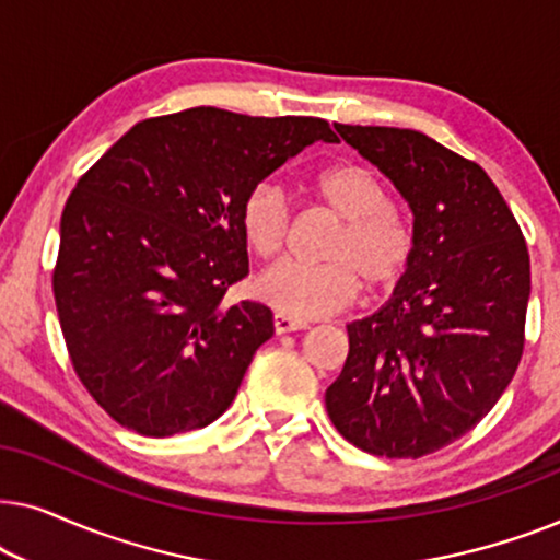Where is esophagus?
<instances>
[{"label": "esophagus", "instance_id": "obj_1", "mask_svg": "<svg viewBox=\"0 0 560 560\" xmlns=\"http://www.w3.org/2000/svg\"><path fill=\"white\" fill-rule=\"evenodd\" d=\"M272 324H275V331H278V334H290V331H303V328H308V320H301V318L285 316V313H275Z\"/></svg>", "mask_w": 560, "mask_h": 560}]
</instances>
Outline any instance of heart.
I'll return each instance as SVG.
<instances>
[{"instance_id":"b5f03b06","label":"heart","mask_w":560,"mask_h":560,"mask_svg":"<svg viewBox=\"0 0 560 560\" xmlns=\"http://www.w3.org/2000/svg\"><path fill=\"white\" fill-rule=\"evenodd\" d=\"M313 194L339 219L320 265L280 262L255 282L257 295L285 316L316 318L354 301L359 285L380 295L408 275L416 232L389 203V190L370 167L339 163L313 178ZM240 226L257 257L280 255L290 234V209L280 188L259 183L244 196Z\"/></svg>"}]
</instances>
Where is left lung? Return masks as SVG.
Listing matches in <instances>:
<instances>
[{"label":"left lung","mask_w":560,"mask_h":560,"mask_svg":"<svg viewBox=\"0 0 560 560\" xmlns=\"http://www.w3.org/2000/svg\"><path fill=\"white\" fill-rule=\"evenodd\" d=\"M412 211L416 257L377 313L347 326L326 410L343 439L420 458L469 433L525 347L530 255L492 178L416 129L334 125Z\"/></svg>","instance_id":"1"}]
</instances>
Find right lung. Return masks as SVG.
Listing matches in <instances>:
<instances>
[{
  "label": "right lung",
  "mask_w": 560,
  "mask_h": 560,
  "mask_svg": "<svg viewBox=\"0 0 560 560\" xmlns=\"http://www.w3.org/2000/svg\"><path fill=\"white\" fill-rule=\"evenodd\" d=\"M318 117H247L196 106L137 121L60 217L52 295L73 370L119 425L188 433L232 405L275 334L262 303H226L247 278L244 196L313 142Z\"/></svg>",
  "instance_id": "1"
}]
</instances>
